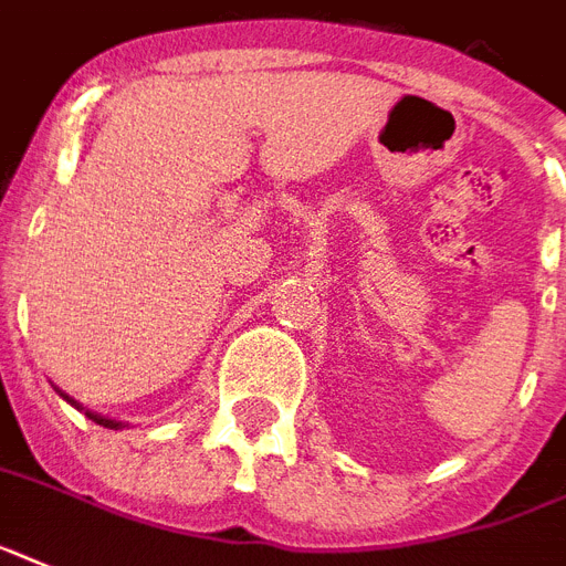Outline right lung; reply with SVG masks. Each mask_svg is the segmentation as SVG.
<instances>
[{"mask_svg":"<svg viewBox=\"0 0 566 566\" xmlns=\"http://www.w3.org/2000/svg\"><path fill=\"white\" fill-rule=\"evenodd\" d=\"M51 387H54V390H57V394L63 396V399L69 401V405H72V408H77V410H81V413H86V417L92 419V422L104 424V428H109V431H120V428H126V422H118V419H109V417H101V413H95V410L83 408L81 401H77V399H72V396H69V394H63V390H60L57 385H51Z\"/></svg>","mask_w":566,"mask_h":566,"instance_id":"obj_1","label":"right lung"}]
</instances>
